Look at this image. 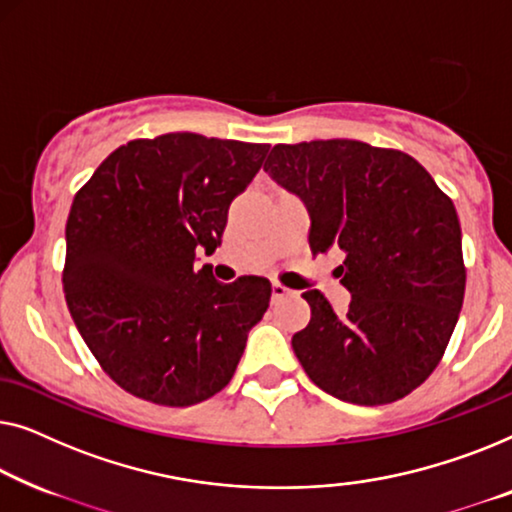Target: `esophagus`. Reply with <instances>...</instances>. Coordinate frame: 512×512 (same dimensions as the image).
I'll list each match as a JSON object with an SVG mask.
<instances>
[{"instance_id":"1","label":"esophagus","mask_w":512,"mask_h":512,"mask_svg":"<svg viewBox=\"0 0 512 512\" xmlns=\"http://www.w3.org/2000/svg\"><path fill=\"white\" fill-rule=\"evenodd\" d=\"M287 297H294V290L285 287L283 283H273L271 285V299L273 301H280V299H287Z\"/></svg>"}]
</instances>
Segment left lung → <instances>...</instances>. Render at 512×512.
Here are the masks:
<instances>
[{"instance_id": "8db88e82", "label": "left lung", "mask_w": 512, "mask_h": 512, "mask_svg": "<svg viewBox=\"0 0 512 512\" xmlns=\"http://www.w3.org/2000/svg\"><path fill=\"white\" fill-rule=\"evenodd\" d=\"M264 171L306 204L311 253L345 255L348 311L336 315L320 290L301 294L311 322L292 348L308 378L357 406L403 399L441 362L464 304L452 199L410 155L350 139L278 143Z\"/></svg>"}]
</instances>
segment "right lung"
Wrapping results in <instances>:
<instances>
[{"label":"right lung","instance_id":"add662e5","mask_svg":"<svg viewBox=\"0 0 512 512\" xmlns=\"http://www.w3.org/2000/svg\"><path fill=\"white\" fill-rule=\"evenodd\" d=\"M266 143L192 132L115 148L76 192L67 218L64 299L106 376L157 406H192L227 387L248 331L269 308L266 278L222 285L194 271L213 253L229 204Z\"/></svg>","mask_w":512,"mask_h":512}]
</instances>
